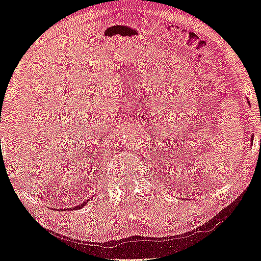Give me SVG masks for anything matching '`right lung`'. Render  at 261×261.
Here are the masks:
<instances>
[{
    "mask_svg": "<svg viewBox=\"0 0 261 261\" xmlns=\"http://www.w3.org/2000/svg\"><path fill=\"white\" fill-rule=\"evenodd\" d=\"M87 203H89V200H87V201H84V203H82L81 205H79V206H76V207H71V210H75V208H82L83 207V206L87 204Z\"/></svg>",
    "mask_w": 261,
    "mask_h": 261,
    "instance_id": "obj_1",
    "label": "right lung"
}]
</instances>
